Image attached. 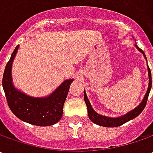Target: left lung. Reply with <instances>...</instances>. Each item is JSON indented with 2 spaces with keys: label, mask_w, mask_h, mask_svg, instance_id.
<instances>
[{
  "label": "left lung",
  "mask_w": 153,
  "mask_h": 153,
  "mask_svg": "<svg viewBox=\"0 0 153 153\" xmlns=\"http://www.w3.org/2000/svg\"><path fill=\"white\" fill-rule=\"evenodd\" d=\"M135 47L137 48L140 53H142V54L144 55V57L146 59V57L145 55L144 52L141 50L140 48H139L137 45H135ZM147 71H148V76H149V84H148V88H147V91L145 94V97L142 100V102L137 107L130 111L129 112H128L127 114L123 115L122 117H105V116H102L100 114H98L97 112L92 108L91 104L89 102L88 99L87 97V94H86L85 90H84V100H85L86 105H87V107H88V117L89 119L95 124H98L100 126L103 127H118L123 125V123H125L127 122L130 121L131 119H134V117H136L137 116L140 114L142 112V111L144 110L146 107V105L147 102V99H148V95L150 94L151 88H152V75H151V70L149 66L147 65Z\"/></svg>",
  "instance_id": "8db88e82"
}]
</instances>
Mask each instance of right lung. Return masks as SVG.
Masks as SVG:
<instances>
[{
    "label": "right lung",
    "mask_w": 153,
    "mask_h": 153,
    "mask_svg": "<svg viewBox=\"0 0 153 153\" xmlns=\"http://www.w3.org/2000/svg\"><path fill=\"white\" fill-rule=\"evenodd\" d=\"M19 49L15 48L3 73L2 86L9 108L20 120L36 126H50L60 120L63 106L73 79L65 80L45 98H34L16 89L12 80V65Z\"/></svg>",
    "instance_id": "add662e5"
}]
</instances>
